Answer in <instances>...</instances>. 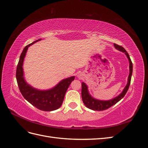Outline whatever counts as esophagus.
Instances as JSON below:
<instances>
[{
	"instance_id": "esophagus-1",
	"label": "esophagus",
	"mask_w": 148,
	"mask_h": 148,
	"mask_svg": "<svg viewBox=\"0 0 148 148\" xmlns=\"http://www.w3.org/2000/svg\"><path fill=\"white\" fill-rule=\"evenodd\" d=\"M82 73H78V74L77 75V77H78V78H80L82 77Z\"/></svg>"
}]
</instances>
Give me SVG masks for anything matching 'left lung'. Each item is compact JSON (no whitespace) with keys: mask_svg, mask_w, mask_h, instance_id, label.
<instances>
[{"mask_svg":"<svg viewBox=\"0 0 148 148\" xmlns=\"http://www.w3.org/2000/svg\"><path fill=\"white\" fill-rule=\"evenodd\" d=\"M114 45L116 49H117V50L125 53V54L127 56L128 59L129 63H130V65H129L130 73L128 78L127 84L126 85V86H125V88L123 89V91L121 92L119 96L113 98L112 99L108 100V101H102V100H99V99H95V98L92 97L90 94L89 93V91L88 89V86L84 82H83L82 83V97L83 102L84 103V104L88 108L93 110H97V111L104 110L109 109V107L115 104L116 103H117L119 101L122 99V98L125 96V95H126V93L129 88L130 84L132 75L133 73V64L132 62V60L130 59V58L128 52L122 46H119L116 44H114Z\"/></svg>","mask_w":148,"mask_h":148,"instance_id":"8db88e82","label":"left lung"}]
</instances>
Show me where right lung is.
<instances>
[{"instance_id":"add662e5","label":"right lung","mask_w":148,"mask_h":148,"mask_svg":"<svg viewBox=\"0 0 148 148\" xmlns=\"http://www.w3.org/2000/svg\"><path fill=\"white\" fill-rule=\"evenodd\" d=\"M41 39H38L26 46L22 51L16 71L18 86L25 99L38 109L43 111L55 110L62 106L67 89L73 81L75 77L62 79L54 87L47 90H40L31 86L24 78L23 65L28 47Z\"/></svg>"}]
</instances>
